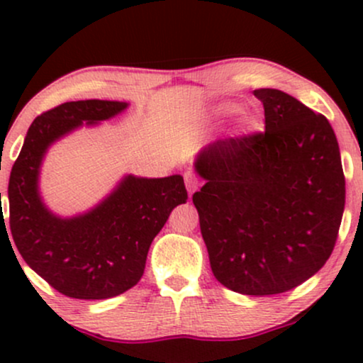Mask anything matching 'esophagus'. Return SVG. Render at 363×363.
<instances>
[{"label": "esophagus", "instance_id": "1", "mask_svg": "<svg viewBox=\"0 0 363 363\" xmlns=\"http://www.w3.org/2000/svg\"><path fill=\"white\" fill-rule=\"evenodd\" d=\"M184 181H186L187 193H189V196H191L199 187V181L194 177V174H191V172H186L184 174Z\"/></svg>", "mask_w": 363, "mask_h": 363}]
</instances>
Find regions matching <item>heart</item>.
Returning <instances> with one entry per match:
<instances>
[{"label": "heart", "instance_id": "obj_1", "mask_svg": "<svg viewBox=\"0 0 363 363\" xmlns=\"http://www.w3.org/2000/svg\"><path fill=\"white\" fill-rule=\"evenodd\" d=\"M237 111H239V106H237V104H222V106L218 107L220 116H230ZM239 128L242 135H251V133H254L257 129V121L251 114H244L239 121Z\"/></svg>", "mask_w": 363, "mask_h": 363}]
</instances>
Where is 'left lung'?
I'll use <instances>...</instances> for the list:
<instances>
[{"label": "left lung", "instance_id": "8db88e82", "mask_svg": "<svg viewBox=\"0 0 363 363\" xmlns=\"http://www.w3.org/2000/svg\"><path fill=\"white\" fill-rule=\"evenodd\" d=\"M264 131L199 152L193 194L215 278L244 295L309 280L335 249L345 210L340 147L329 121L291 95L254 90Z\"/></svg>", "mask_w": 363, "mask_h": 363}]
</instances>
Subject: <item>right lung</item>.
<instances>
[{"mask_svg":"<svg viewBox=\"0 0 363 363\" xmlns=\"http://www.w3.org/2000/svg\"><path fill=\"white\" fill-rule=\"evenodd\" d=\"M126 107V102L94 99L44 112L28 128L11 169L8 203L13 242L23 261L66 297L102 301L135 286L143 277L152 240L170 211L187 199L184 179L176 174L126 176L102 203L73 218L54 215L43 203L39 174L48 148L83 123L97 124Z\"/></svg>","mask_w":363,"mask_h":363,"instance_id":"add662e5","label":"right lung"}]
</instances>
